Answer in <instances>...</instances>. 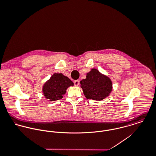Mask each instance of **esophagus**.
Returning a JSON list of instances; mask_svg holds the SVG:
<instances>
[{
  "mask_svg": "<svg viewBox=\"0 0 156 156\" xmlns=\"http://www.w3.org/2000/svg\"><path fill=\"white\" fill-rule=\"evenodd\" d=\"M74 85L76 86V87H77V86H79V83H80V82H79V80H75L74 82Z\"/></svg>",
  "mask_w": 156,
  "mask_h": 156,
  "instance_id": "esophagus-1",
  "label": "esophagus"
}]
</instances>
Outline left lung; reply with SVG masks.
<instances>
[{
    "label": "left lung",
    "mask_w": 156,
    "mask_h": 156,
    "mask_svg": "<svg viewBox=\"0 0 156 156\" xmlns=\"http://www.w3.org/2000/svg\"><path fill=\"white\" fill-rule=\"evenodd\" d=\"M80 83L83 94L88 99L101 101L108 97L112 90L111 79L96 68L91 69L87 73V78Z\"/></svg>",
    "instance_id": "left-lung-1"
}]
</instances>
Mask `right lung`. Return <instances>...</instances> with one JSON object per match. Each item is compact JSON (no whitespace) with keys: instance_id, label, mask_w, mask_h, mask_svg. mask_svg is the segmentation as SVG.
<instances>
[{"instance_id":"1","label":"right lung","mask_w":156,"mask_h":156,"mask_svg":"<svg viewBox=\"0 0 156 156\" xmlns=\"http://www.w3.org/2000/svg\"><path fill=\"white\" fill-rule=\"evenodd\" d=\"M73 82L62 73H54L43 87V94L49 101H56L62 98L67 89L73 86Z\"/></svg>"}]
</instances>
